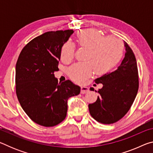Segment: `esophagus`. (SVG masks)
<instances>
[{"mask_svg":"<svg viewBox=\"0 0 153 153\" xmlns=\"http://www.w3.org/2000/svg\"><path fill=\"white\" fill-rule=\"evenodd\" d=\"M88 91H89V89L87 86H81V93L82 94H86V93H87Z\"/></svg>","mask_w":153,"mask_h":153,"instance_id":"esophagus-1","label":"esophagus"}]
</instances>
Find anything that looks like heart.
Segmentation results:
<instances>
[{
	"mask_svg": "<svg viewBox=\"0 0 153 153\" xmlns=\"http://www.w3.org/2000/svg\"><path fill=\"white\" fill-rule=\"evenodd\" d=\"M80 46L88 48L86 61L79 62L69 67V77L76 82L81 83L94 70L97 74H103L117 65L122 57L124 45L121 39L115 36L105 37L95 30H85L77 34ZM75 46L67 42L61 48V58L65 62H70L74 57Z\"/></svg>",
	"mask_w": 153,
	"mask_h": 153,
	"instance_id": "b5f03b06",
	"label": "heart"
}]
</instances>
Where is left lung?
Instances as JSON below:
<instances>
[{"mask_svg":"<svg viewBox=\"0 0 153 153\" xmlns=\"http://www.w3.org/2000/svg\"><path fill=\"white\" fill-rule=\"evenodd\" d=\"M125 57L118 68L94 80L103 86L98 90L97 101L89 104L90 115L98 122L111 124L128 112L138 93L139 81L136 59L126 42ZM90 90H94L93 88ZM97 92V91H96Z\"/></svg>","mask_w":153,"mask_h":153,"instance_id":"1","label":"left lung"}]
</instances>
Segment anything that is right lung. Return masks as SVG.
Segmentation results:
<instances>
[{
	"mask_svg": "<svg viewBox=\"0 0 153 153\" xmlns=\"http://www.w3.org/2000/svg\"><path fill=\"white\" fill-rule=\"evenodd\" d=\"M72 30L47 32L25 45L15 67V88L18 100L31 120L45 127L58 125L66 117L67 100L80 92V87L67 79L58 82L63 45Z\"/></svg>",
	"mask_w": 153,
	"mask_h": 153,
	"instance_id": "add662e5",
	"label": "right lung"
}]
</instances>
